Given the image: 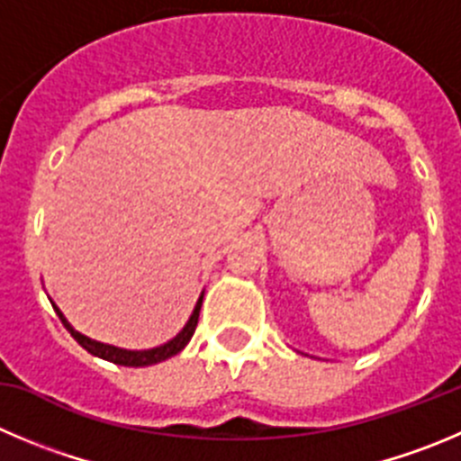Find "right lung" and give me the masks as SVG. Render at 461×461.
Here are the masks:
<instances>
[{"instance_id":"right-lung-1","label":"right lung","mask_w":461,"mask_h":461,"mask_svg":"<svg viewBox=\"0 0 461 461\" xmlns=\"http://www.w3.org/2000/svg\"><path fill=\"white\" fill-rule=\"evenodd\" d=\"M201 303H203V292H201V296H199V301H196L194 310H192L190 319H187V323H185V326H183V330L178 332L176 337H172V339L165 341V344H160V346H153V348L131 350V348H120V346L104 344V341L90 339V337H87V335L78 332L77 328H74L72 323H69L68 319H65V314L60 312L59 305H56L54 301H51V305H54L56 314H59V319H60V321H63V326L68 328L69 335H72L74 339H77L78 344H81L83 348L87 350V353L95 355V357L108 359V362H113V365H120V366H151V365H158V362H162V359H169V357H174V355L181 353V350L187 346V341L192 339V335H194V328H196V323H199Z\"/></svg>"}]
</instances>
